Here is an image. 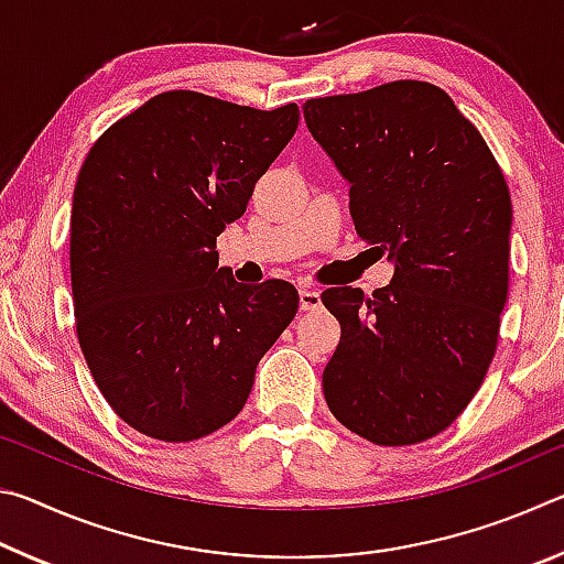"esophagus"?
<instances>
[{
  "label": "esophagus",
  "mask_w": 564,
  "mask_h": 564,
  "mask_svg": "<svg viewBox=\"0 0 564 564\" xmlns=\"http://www.w3.org/2000/svg\"><path fill=\"white\" fill-rule=\"evenodd\" d=\"M299 303H301V311H318L321 308V293L311 291V289H301L299 291Z\"/></svg>",
  "instance_id": "1"
}]
</instances>
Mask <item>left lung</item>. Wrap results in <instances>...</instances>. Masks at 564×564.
<instances>
[{
	"instance_id": "obj_1",
	"label": "left lung",
	"mask_w": 564,
	"mask_h": 564,
	"mask_svg": "<svg viewBox=\"0 0 564 564\" xmlns=\"http://www.w3.org/2000/svg\"><path fill=\"white\" fill-rule=\"evenodd\" d=\"M313 139L350 181V216L388 251L386 289H326L340 323L323 370L330 413L376 445L443 433L482 386L510 283L512 204L482 133L447 94L400 79L308 99Z\"/></svg>"
}]
</instances>
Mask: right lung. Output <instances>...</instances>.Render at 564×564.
<instances>
[{
	"label": "right lung",
	"instance_id": "right-lung-1",
	"mask_svg": "<svg viewBox=\"0 0 564 564\" xmlns=\"http://www.w3.org/2000/svg\"><path fill=\"white\" fill-rule=\"evenodd\" d=\"M299 117L295 104L261 111L164 91L84 159L69 234L76 338L133 431L191 443L231 423L299 311L291 283H236L216 251Z\"/></svg>",
	"mask_w": 564,
	"mask_h": 564
}]
</instances>
